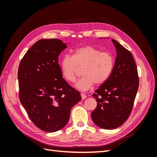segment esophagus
<instances>
[{
    "label": "esophagus",
    "mask_w": 157,
    "mask_h": 157,
    "mask_svg": "<svg viewBox=\"0 0 157 157\" xmlns=\"http://www.w3.org/2000/svg\"><path fill=\"white\" fill-rule=\"evenodd\" d=\"M80 96H81V98H82V99H86L87 98L86 95L84 94H80Z\"/></svg>",
    "instance_id": "34e87169"
}]
</instances>
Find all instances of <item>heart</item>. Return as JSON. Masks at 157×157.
<instances>
[{"instance_id":"heart-1","label":"heart","mask_w":157,"mask_h":157,"mask_svg":"<svg viewBox=\"0 0 157 157\" xmlns=\"http://www.w3.org/2000/svg\"><path fill=\"white\" fill-rule=\"evenodd\" d=\"M115 65V58L108 52H101L92 46L76 49L73 56H64L60 61L61 74L68 82H75L78 69L82 68L83 77L76 83L80 91H87L95 83L100 85L110 77Z\"/></svg>"}]
</instances>
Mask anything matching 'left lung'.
I'll return each mask as SVG.
<instances>
[{"label":"left lung","mask_w":157,"mask_h":157,"mask_svg":"<svg viewBox=\"0 0 157 157\" xmlns=\"http://www.w3.org/2000/svg\"><path fill=\"white\" fill-rule=\"evenodd\" d=\"M117 50V58L110 77L97 90L93 97L97 107L92 119L98 126L105 130L117 128L130 115L139 87L137 66L131 52L111 39Z\"/></svg>","instance_id":"1"}]
</instances>
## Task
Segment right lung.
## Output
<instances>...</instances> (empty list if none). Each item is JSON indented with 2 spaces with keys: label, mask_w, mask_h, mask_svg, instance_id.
<instances>
[{
  "label": "right lung",
  "mask_w": 157,
  "mask_h": 157,
  "mask_svg": "<svg viewBox=\"0 0 157 157\" xmlns=\"http://www.w3.org/2000/svg\"><path fill=\"white\" fill-rule=\"evenodd\" d=\"M66 44L57 39L38 40L19 65V98L28 116L40 130L54 132L69 120L81 96L63 78L58 56Z\"/></svg>",
  "instance_id": "right-lung-1"
}]
</instances>
